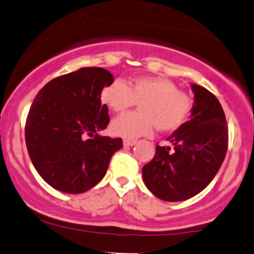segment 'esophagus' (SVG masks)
I'll list each match as a JSON object with an SVG mask.
<instances>
[{
    "mask_svg": "<svg viewBox=\"0 0 254 254\" xmlns=\"http://www.w3.org/2000/svg\"><path fill=\"white\" fill-rule=\"evenodd\" d=\"M123 143H124V146H134L136 143V140H124Z\"/></svg>",
    "mask_w": 254,
    "mask_h": 254,
    "instance_id": "34e87169",
    "label": "esophagus"
}]
</instances>
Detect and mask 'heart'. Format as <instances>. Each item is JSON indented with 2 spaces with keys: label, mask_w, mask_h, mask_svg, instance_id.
<instances>
[{
  "label": "heart",
  "mask_w": 254,
  "mask_h": 254,
  "mask_svg": "<svg viewBox=\"0 0 254 254\" xmlns=\"http://www.w3.org/2000/svg\"><path fill=\"white\" fill-rule=\"evenodd\" d=\"M101 100L111 111L123 113L140 105V113H127L111 123V132L118 137L137 138L149 135L156 127L170 132L186 122L192 111V100L172 80L162 76H138L129 85L114 80L101 91Z\"/></svg>",
  "instance_id": "b5f03b06"
}]
</instances>
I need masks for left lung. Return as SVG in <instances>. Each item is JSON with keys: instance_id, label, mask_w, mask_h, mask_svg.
I'll return each instance as SVG.
<instances>
[{"instance_id": "obj_1", "label": "left lung", "mask_w": 254, "mask_h": 254, "mask_svg": "<svg viewBox=\"0 0 254 254\" xmlns=\"http://www.w3.org/2000/svg\"><path fill=\"white\" fill-rule=\"evenodd\" d=\"M193 105L189 122L156 146L153 159L142 168L145 185L167 202L185 201L204 190L220 169L228 151V127L218 98L191 84Z\"/></svg>"}]
</instances>
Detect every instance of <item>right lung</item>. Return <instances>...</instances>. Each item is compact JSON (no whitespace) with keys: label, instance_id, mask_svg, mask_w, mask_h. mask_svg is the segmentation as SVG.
<instances>
[{"label":"right lung","instance_id":"obj_1","mask_svg":"<svg viewBox=\"0 0 254 254\" xmlns=\"http://www.w3.org/2000/svg\"><path fill=\"white\" fill-rule=\"evenodd\" d=\"M112 81L108 70L87 66L51 80L36 95L26 118V148L37 173L56 190H90L123 147L122 138L98 135L109 123L101 91Z\"/></svg>","mask_w":254,"mask_h":254}]
</instances>
